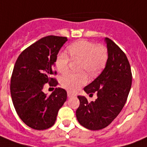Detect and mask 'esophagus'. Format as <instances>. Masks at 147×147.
I'll return each mask as SVG.
<instances>
[{
	"mask_svg": "<svg viewBox=\"0 0 147 147\" xmlns=\"http://www.w3.org/2000/svg\"><path fill=\"white\" fill-rule=\"evenodd\" d=\"M67 95H68L69 98H72V97H75V95L74 93H72V92L68 91L67 92Z\"/></svg>",
	"mask_w": 147,
	"mask_h": 147,
	"instance_id": "1",
	"label": "esophagus"
}]
</instances>
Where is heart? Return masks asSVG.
Returning a JSON list of instances; mask_svg holds the SVG:
<instances>
[{"label":"heart","instance_id":"b5f03b06","mask_svg":"<svg viewBox=\"0 0 147 147\" xmlns=\"http://www.w3.org/2000/svg\"><path fill=\"white\" fill-rule=\"evenodd\" d=\"M68 52L73 60H82L81 70H86L88 73H98L105 65L107 60V49L104 47H98L96 43L80 40L70 44ZM70 58L64 52H59L56 56L55 66L61 73L68 70ZM87 76L84 73H68L61 78L62 86L69 91H75L87 83Z\"/></svg>","mask_w":147,"mask_h":147}]
</instances>
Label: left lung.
<instances>
[{"label": "left lung", "mask_w": 147, "mask_h": 147, "mask_svg": "<svg viewBox=\"0 0 147 147\" xmlns=\"http://www.w3.org/2000/svg\"><path fill=\"white\" fill-rule=\"evenodd\" d=\"M104 41L108 55L105 67L84 89L86 94L97 92V99L88 102L86 97L78 96V121L90 130L101 129L112 123L124 107L132 86V72L126 55L109 38H105Z\"/></svg>", "instance_id": "1"}]
</instances>
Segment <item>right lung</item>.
Returning <instances> with one entry per match:
<instances>
[{"instance_id":"right-lung-1","label":"right lung","mask_w":147,"mask_h":147,"mask_svg":"<svg viewBox=\"0 0 147 147\" xmlns=\"http://www.w3.org/2000/svg\"><path fill=\"white\" fill-rule=\"evenodd\" d=\"M66 41V37H44L23 51L14 66L10 86L12 103L20 119L34 129L52 127L67 98L61 88H56L49 96L43 91L47 83L58 84L52 75L56 74V56Z\"/></svg>"}]
</instances>
